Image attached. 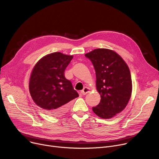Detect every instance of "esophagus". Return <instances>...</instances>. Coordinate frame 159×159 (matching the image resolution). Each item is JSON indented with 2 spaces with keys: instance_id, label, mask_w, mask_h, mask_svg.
Wrapping results in <instances>:
<instances>
[{
  "instance_id": "34e87169",
  "label": "esophagus",
  "mask_w": 159,
  "mask_h": 159,
  "mask_svg": "<svg viewBox=\"0 0 159 159\" xmlns=\"http://www.w3.org/2000/svg\"><path fill=\"white\" fill-rule=\"evenodd\" d=\"M89 90H90V89H89V88H88V87H85L83 89V90H81L80 93H81L82 95H85V94H87V93H89Z\"/></svg>"
}]
</instances>
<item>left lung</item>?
I'll return each mask as SVG.
<instances>
[{
    "mask_svg": "<svg viewBox=\"0 0 159 159\" xmlns=\"http://www.w3.org/2000/svg\"><path fill=\"white\" fill-rule=\"evenodd\" d=\"M85 56L94 65L96 89L101 98L93 110L101 118H113L126 107L131 96L129 67L116 52L109 49H95Z\"/></svg>",
    "mask_w": 159,
    "mask_h": 159,
    "instance_id": "obj_1",
    "label": "left lung"
}]
</instances>
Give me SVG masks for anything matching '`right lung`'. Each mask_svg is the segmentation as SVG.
I'll return each instance as SVG.
<instances>
[{"label": "right lung", "instance_id": "add662e5", "mask_svg": "<svg viewBox=\"0 0 159 159\" xmlns=\"http://www.w3.org/2000/svg\"><path fill=\"white\" fill-rule=\"evenodd\" d=\"M73 58L60 52L45 55L34 65L29 82L31 96L36 105L52 116L68 111L69 102L79 97L71 82L64 75Z\"/></svg>", "mask_w": 159, "mask_h": 159}]
</instances>
